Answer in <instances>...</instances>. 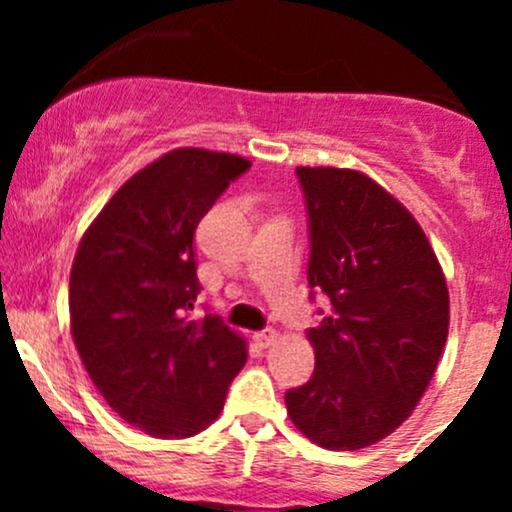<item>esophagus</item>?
<instances>
[{
	"label": "esophagus",
	"mask_w": 512,
	"mask_h": 512,
	"mask_svg": "<svg viewBox=\"0 0 512 512\" xmlns=\"http://www.w3.org/2000/svg\"><path fill=\"white\" fill-rule=\"evenodd\" d=\"M252 339H255V344L260 346V349H269L276 342V332L272 330V327H267V330H260L252 334Z\"/></svg>",
	"instance_id": "1"
}]
</instances>
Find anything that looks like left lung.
Returning <instances> with one entry per match:
<instances>
[{
  "label": "left lung",
  "instance_id": "1",
  "mask_svg": "<svg viewBox=\"0 0 512 512\" xmlns=\"http://www.w3.org/2000/svg\"><path fill=\"white\" fill-rule=\"evenodd\" d=\"M296 175L308 284L330 310L308 330L313 378L286 392V409L320 448L361 450L402 426L431 383L448 339V284L426 233L378 182L349 168Z\"/></svg>",
  "mask_w": 512,
  "mask_h": 512
}]
</instances>
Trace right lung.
Instances as JSON below:
<instances>
[{
	"instance_id": "obj_1",
	"label": "right lung",
	"mask_w": 512,
	"mask_h": 512,
	"mask_svg": "<svg viewBox=\"0 0 512 512\" xmlns=\"http://www.w3.org/2000/svg\"><path fill=\"white\" fill-rule=\"evenodd\" d=\"M243 156L175 149L134 173L76 250L69 317L81 361L110 409L154 438H190L219 419L245 339L195 317V231Z\"/></svg>"
}]
</instances>
